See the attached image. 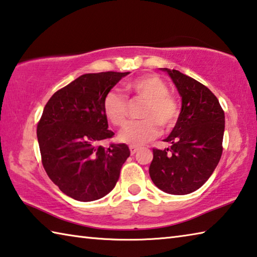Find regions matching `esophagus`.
Segmentation results:
<instances>
[{"mask_svg": "<svg viewBox=\"0 0 257 257\" xmlns=\"http://www.w3.org/2000/svg\"><path fill=\"white\" fill-rule=\"evenodd\" d=\"M138 151V147L136 146H130V153H132V155H134L136 152Z\"/></svg>", "mask_w": 257, "mask_h": 257, "instance_id": "1", "label": "esophagus"}]
</instances>
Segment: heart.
Listing matches in <instances>:
<instances>
[{
	"mask_svg": "<svg viewBox=\"0 0 257 257\" xmlns=\"http://www.w3.org/2000/svg\"><path fill=\"white\" fill-rule=\"evenodd\" d=\"M127 90L135 96L147 99L142 112L143 120L130 121L118 135L121 143L141 146L159 136L160 125L163 128L175 125L179 115L177 99L169 93L168 85L156 75H144L127 82ZM104 114L114 125H122L127 119L128 101L122 93L111 89L103 99Z\"/></svg>",
	"mask_w": 257,
	"mask_h": 257,
	"instance_id": "obj_1",
	"label": "heart"
}]
</instances>
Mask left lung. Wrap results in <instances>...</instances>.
<instances>
[{"label":"left lung","instance_id":"obj_1","mask_svg":"<svg viewBox=\"0 0 257 257\" xmlns=\"http://www.w3.org/2000/svg\"><path fill=\"white\" fill-rule=\"evenodd\" d=\"M181 97V111L171 134V146L153 150L150 176L164 193L186 195L205 184L222 154L224 112L206 86L175 69L161 68Z\"/></svg>","mask_w":257,"mask_h":257}]
</instances>
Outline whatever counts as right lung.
Returning a JSON list of instances; mask_svg holds the SVG:
<instances>
[{
  "label": "right lung",
  "instance_id": "1",
  "mask_svg": "<svg viewBox=\"0 0 257 257\" xmlns=\"http://www.w3.org/2000/svg\"><path fill=\"white\" fill-rule=\"evenodd\" d=\"M130 72L86 73L53 94L37 125L42 163L59 189L76 201L92 202L114 188L130 151L111 138L103 99Z\"/></svg>",
  "mask_w": 257,
  "mask_h": 257
}]
</instances>
